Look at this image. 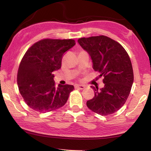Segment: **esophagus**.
Segmentation results:
<instances>
[{
  "mask_svg": "<svg viewBox=\"0 0 151 151\" xmlns=\"http://www.w3.org/2000/svg\"><path fill=\"white\" fill-rule=\"evenodd\" d=\"M75 88L79 89H83L85 88V86L81 85V84H76V85H75Z\"/></svg>",
  "mask_w": 151,
  "mask_h": 151,
  "instance_id": "obj_1",
  "label": "esophagus"
}]
</instances>
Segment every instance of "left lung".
I'll use <instances>...</instances> for the list:
<instances>
[{
  "mask_svg": "<svg viewBox=\"0 0 151 151\" xmlns=\"http://www.w3.org/2000/svg\"><path fill=\"white\" fill-rule=\"evenodd\" d=\"M78 43L91 56L93 68L100 73L104 84L100 89L91 86L95 96L87 106L101 115L115 113L127 101L134 82L129 54L121 44L105 36L80 38Z\"/></svg>",
  "mask_w": 151,
  "mask_h": 151,
  "instance_id": "left-lung-1",
  "label": "left lung"
}]
</instances>
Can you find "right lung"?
<instances>
[{
  "label": "right lung",
  "mask_w": 151,
  "mask_h": 151,
  "mask_svg": "<svg viewBox=\"0 0 151 151\" xmlns=\"http://www.w3.org/2000/svg\"><path fill=\"white\" fill-rule=\"evenodd\" d=\"M76 44L74 40L44 39L31 46L24 55L17 73L19 90L32 110L46 113L66 103L73 85L55 86L53 73L61 68L62 56Z\"/></svg>",
  "instance_id": "obj_1"
}]
</instances>
